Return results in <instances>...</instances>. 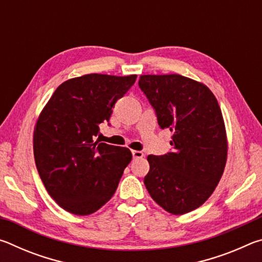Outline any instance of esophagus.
<instances>
[{
  "label": "esophagus",
  "mask_w": 262,
  "mask_h": 262,
  "mask_svg": "<svg viewBox=\"0 0 262 262\" xmlns=\"http://www.w3.org/2000/svg\"><path fill=\"white\" fill-rule=\"evenodd\" d=\"M132 154H133V157H134V158H142L144 156V154L142 151H139V150H133Z\"/></svg>",
  "instance_id": "34e87169"
}]
</instances>
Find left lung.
<instances>
[{
    "label": "left lung",
    "mask_w": 262,
    "mask_h": 262,
    "mask_svg": "<svg viewBox=\"0 0 262 262\" xmlns=\"http://www.w3.org/2000/svg\"><path fill=\"white\" fill-rule=\"evenodd\" d=\"M139 86L170 129L173 150L149 155L144 185L163 209L181 215L200 207L216 188L227 162L223 117L212 92L181 75H142Z\"/></svg>",
    "instance_id": "1"
}]
</instances>
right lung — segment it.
I'll use <instances>...</instances> for the list:
<instances>
[{"label":"right lung","instance_id":"1","mask_svg":"<svg viewBox=\"0 0 262 262\" xmlns=\"http://www.w3.org/2000/svg\"><path fill=\"white\" fill-rule=\"evenodd\" d=\"M135 81L136 75L101 74L68 79L42 110L33 134L34 161L48 194L64 210L90 215L117 190L130 150L95 137Z\"/></svg>","mask_w":262,"mask_h":262}]
</instances>
